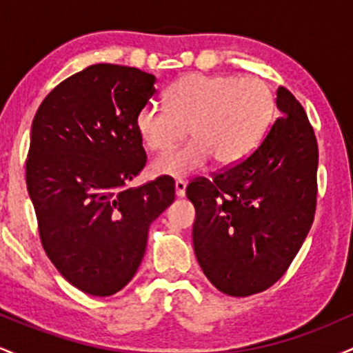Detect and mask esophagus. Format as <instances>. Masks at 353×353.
<instances>
[{
	"instance_id": "34e87169",
	"label": "esophagus",
	"mask_w": 353,
	"mask_h": 353,
	"mask_svg": "<svg viewBox=\"0 0 353 353\" xmlns=\"http://www.w3.org/2000/svg\"><path fill=\"white\" fill-rule=\"evenodd\" d=\"M174 188H176V196L177 197H182L185 194V182L177 179L176 184H174Z\"/></svg>"
}]
</instances>
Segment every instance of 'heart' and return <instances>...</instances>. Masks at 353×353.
<instances>
[{
  "instance_id": "obj_1",
  "label": "heart",
  "mask_w": 353,
  "mask_h": 353,
  "mask_svg": "<svg viewBox=\"0 0 353 353\" xmlns=\"http://www.w3.org/2000/svg\"><path fill=\"white\" fill-rule=\"evenodd\" d=\"M165 108L145 104L136 114V131L151 151H169L192 134V141L152 161L156 176L185 177L214 157L232 165L257 148L272 123L275 99L261 78L234 74H189L171 84Z\"/></svg>"
}]
</instances>
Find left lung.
Instances as JSON below:
<instances>
[{
    "instance_id": "8db88e82",
    "label": "left lung",
    "mask_w": 353,
    "mask_h": 353,
    "mask_svg": "<svg viewBox=\"0 0 353 353\" xmlns=\"http://www.w3.org/2000/svg\"><path fill=\"white\" fill-rule=\"evenodd\" d=\"M281 117L241 163L189 182L197 262L232 297L264 292L297 255L317 209L319 148L302 104L277 89Z\"/></svg>"
}]
</instances>
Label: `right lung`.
I'll return each mask as SVG.
<instances>
[{"label":"right lung","mask_w":353,"mask_h":353,"mask_svg":"<svg viewBox=\"0 0 353 353\" xmlns=\"http://www.w3.org/2000/svg\"><path fill=\"white\" fill-rule=\"evenodd\" d=\"M156 78L137 68L92 64L44 98L31 125L26 185L41 245L81 292L109 297L134 277L151 222L174 201V179L139 188L145 151L136 114Z\"/></svg>","instance_id":"obj_1"}]
</instances>
